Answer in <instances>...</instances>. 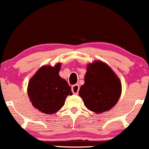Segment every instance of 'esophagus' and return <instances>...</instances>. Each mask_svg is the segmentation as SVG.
<instances>
[{
    "label": "esophagus",
    "instance_id": "esophagus-1",
    "mask_svg": "<svg viewBox=\"0 0 149 149\" xmlns=\"http://www.w3.org/2000/svg\"><path fill=\"white\" fill-rule=\"evenodd\" d=\"M79 90H80V86H79V84H75L72 86V91L74 94H78Z\"/></svg>",
    "mask_w": 149,
    "mask_h": 149
}]
</instances>
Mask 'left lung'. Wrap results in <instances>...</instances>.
<instances>
[{"mask_svg": "<svg viewBox=\"0 0 149 149\" xmlns=\"http://www.w3.org/2000/svg\"><path fill=\"white\" fill-rule=\"evenodd\" d=\"M121 93V83L106 63L95 61L87 67L85 84L79 93L85 106L97 113L109 110L117 103Z\"/></svg>", "mask_w": 149, "mask_h": 149, "instance_id": "8db88e82", "label": "left lung"}]
</instances>
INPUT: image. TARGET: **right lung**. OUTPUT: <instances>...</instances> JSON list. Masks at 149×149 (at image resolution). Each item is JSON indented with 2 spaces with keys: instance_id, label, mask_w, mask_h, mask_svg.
I'll list each match as a JSON object with an SVG mask.
<instances>
[{
  "instance_id": "add662e5",
  "label": "right lung",
  "mask_w": 149,
  "mask_h": 149,
  "mask_svg": "<svg viewBox=\"0 0 149 149\" xmlns=\"http://www.w3.org/2000/svg\"><path fill=\"white\" fill-rule=\"evenodd\" d=\"M61 63L56 66H45L30 80L28 94L33 107L47 114L60 110L68 95H72L71 87L59 76Z\"/></svg>"
}]
</instances>
